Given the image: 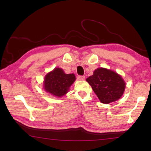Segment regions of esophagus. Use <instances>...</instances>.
Returning a JSON list of instances; mask_svg holds the SVG:
<instances>
[{
    "label": "esophagus",
    "instance_id": "34e87169",
    "mask_svg": "<svg viewBox=\"0 0 151 151\" xmlns=\"http://www.w3.org/2000/svg\"><path fill=\"white\" fill-rule=\"evenodd\" d=\"M77 79L79 80V81H84L85 79V76H81V75H79L77 76Z\"/></svg>",
    "mask_w": 151,
    "mask_h": 151
}]
</instances>
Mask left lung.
I'll return each mask as SVG.
<instances>
[{
  "label": "left lung",
  "instance_id": "obj_1",
  "mask_svg": "<svg viewBox=\"0 0 151 151\" xmlns=\"http://www.w3.org/2000/svg\"><path fill=\"white\" fill-rule=\"evenodd\" d=\"M102 103L109 104L119 99L125 89L121 76L113 70L98 68L86 79Z\"/></svg>",
  "mask_w": 151,
  "mask_h": 151
}]
</instances>
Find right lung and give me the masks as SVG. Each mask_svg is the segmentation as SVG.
Returning <instances> with one entry per match:
<instances>
[{
	"instance_id": "add662e5",
	"label": "right lung",
	"mask_w": 151,
	"mask_h": 151,
	"mask_svg": "<svg viewBox=\"0 0 151 151\" xmlns=\"http://www.w3.org/2000/svg\"><path fill=\"white\" fill-rule=\"evenodd\" d=\"M75 80L74 74H65L62 69L57 67L46 75L44 79V89L51 95L61 97L68 92Z\"/></svg>"
}]
</instances>
